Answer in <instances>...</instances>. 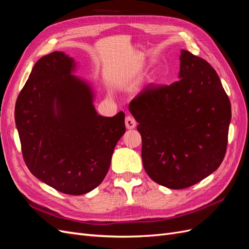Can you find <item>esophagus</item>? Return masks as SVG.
Masks as SVG:
<instances>
[{"label":"esophagus","instance_id":"1","mask_svg":"<svg viewBox=\"0 0 249 249\" xmlns=\"http://www.w3.org/2000/svg\"><path fill=\"white\" fill-rule=\"evenodd\" d=\"M136 124H137V123H136V120H135L132 116H126L125 117V127L127 130H132V129H134L135 126H136Z\"/></svg>","mask_w":249,"mask_h":249}]
</instances>
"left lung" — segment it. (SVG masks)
Segmentation results:
<instances>
[{
  "mask_svg": "<svg viewBox=\"0 0 249 249\" xmlns=\"http://www.w3.org/2000/svg\"><path fill=\"white\" fill-rule=\"evenodd\" d=\"M178 81L149 84L130 103L139 124L142 162L154 182L184 189L220 166L231 109L219 77L206 60L182 50Z\"/></svg>",
  "mask_w": 249,
  "mask_h": 249,
  "instance_id": "8db88e82",
  "label": "left lung"
}]
</instances>
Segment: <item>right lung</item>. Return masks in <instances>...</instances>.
I'll return each mask as SVG.
<instances>
[{
    "instance_id": "right-lung-1",
    "label": "right lung",
    "mask_w": 249,
    "mask_h": 249,
    "mask_svg": "<svg viewBox=\"0 0 249 249\" xmlns=\"http://www.w3.org/2000/svg\"><path fill=\"white\" fill-rule=\"evenodd\" d=\"M76 71L74 59L63 52L40 58L18 94L14 117L32 175L59 192L82 195L106 177L125 125L124 112L97 114L94 90Z\"/></svg>"
}]
</instances>
